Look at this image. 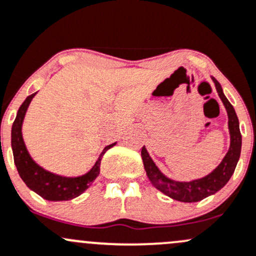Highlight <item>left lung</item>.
Here are the masks:
<instances>
[{
    "label": "left lung",
    "mask_w": 256,
    "mask_h": 256,
    "mask_svg": "<svg viewBox=\"0 0 256 256\" xmlns=\"http://www.w3.org/2000/svg\"><path fill=\"white\" fill-rule=\"evenodd\" d=\"M212 80L216 86L217 93H218L223 106L227 110L228 128H230V150L214 170L207 174L206 176L192 180V182H176V180L164 176L160 170V168L150 157L146 147H142L141 150L144 170H146L147 176L153 186L162 192L164 195L169 196L173 200L180 201V202H198V201L204 200L207 196L214 195L222 189L234 173L236 163L240 157L242 135L240 130H239L238 116L236 114L234 108L226 98L218 80L214 77H212Z\"/></svg>",
    "instance_id": "obj_1"
}]
</instances>
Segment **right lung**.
<instances>
[{
    "mask_svg": "<svg viewBox=\"0 0 256 256\" xmlns=\"http://www.w3.org/2000/svg\"><path fill=\"white\" fill-rule=\"evenodd\" d=\"M36 93L26 96L20 109H18L17 116L12 125V134H10V144H12L13 157H14V164L17 166V170L20 173L26 186L42 198L49 201H67L77 198L80 194L84 192L90 184L94 182L100 172V160L104 153L108 150L112 148L116 144V142L109 144L99 156L98 160L92 166L88 173L83 174L80 176H62L58 174H54L49 170H45L44 168L34 162L33 158L29 154L24 144L23 136H22V125H23L24 116L28 110L29 104L32 99L34 98Z\"/></svg>",
    "mask_w": 256,
    "mask_h": 256,
    "instance_id": "right-lung-1",
    "label": "right lung"
}]
</instances>
